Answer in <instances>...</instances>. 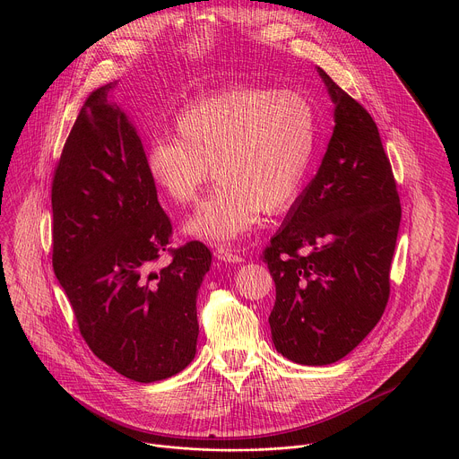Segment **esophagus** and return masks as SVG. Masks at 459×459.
I'll list each match as a JSON object with an SVG mask.
<instances>
[{"label":"esophagus","instance_id":"obj_1","mask_svg":"<svg viewBox=\"0 0 459 459\" xmlns=\"http://www.w3.org/2000/svg\"><path fill=\"white\" fill-rule=\"evenodd\" d=\"M214 255H216L218 259L225 261V264H241V261H243V257H241L239 254H236V250L225 248V247H220V248L214 252Z\"/></svg>","mask_w":459,"mask_h":459}]
</instances>
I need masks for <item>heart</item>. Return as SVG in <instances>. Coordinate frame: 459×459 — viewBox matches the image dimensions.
<instances>
[{
  "instance_id": "obj_1",
  "label": "heart",
  "mask_w": 459,
  "mask_h": 459,
  "mask_svg": "<svg viewBox=\"0 0 459 459\" xmlns=\"http://www.w3.org/2000/svg\"><path fill=\"white\" fill-rule=\"evenodd\" d=\"M174 126L178 140L147 145V174L174 204L192 205L212 167L220 183L185 232L220 245L252 230L261 211L292 205L316 145L314 107L292 89H227L181 108Z\"/></svg>"
}]
</instances>
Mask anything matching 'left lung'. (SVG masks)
I'll return each mask as SVG.
<instances>
[{
  "label": "left lung",
  "mask_w": 459,
  "mask_h": 459,
  "mask_svg": "<svg viewBox=\"0 0 459 459\" xmlns=\"http://www.w3.org/2000/svg\"><path fill=\"white\" fill-rule=\"evenodd\" d=\"M317 74L334 103L333 136L264 252L276 285L274 347L314 367L345 358L379 321L402 221L374 119L323 69Z\"/></svg>",
  "instance_id": "left-lung-1"
}]
</instances>
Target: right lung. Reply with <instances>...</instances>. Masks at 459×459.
<instances>
[{
	"mask_svg": "<svg viewBox=\"0 0 459 459\" xmlns=\"http://www.w3.org/2000/svg\"><path fill=\"white\" fill-rule=\"evenodd\" d=\"M116 87L89 94L65 142L52 181V267L91 351L121 376L152 383L195 356V298L212 254L190 241L156 269L172 225Z\"/></svg>",
	"mask_w": 459,
	"mask_h": 459,
	"instance_id": "1",
	"label": "right lung"
}]
</instances>
